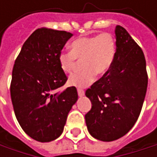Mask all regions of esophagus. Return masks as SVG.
Listing matches in <instances>:
<instances>
[{"instance_id": "34e87169", "label": "esophagus", "mask_w": 157, "mask_h": 157, "mask_svg": "<svg viewBox=\"0 0 157 157\" xmlns=\"http://www.w3.org/2000/svg\"><path fill=\"white\" fill-rule=\"evenodd\" d=\"M77 92H78V95L80 97H82V96H83L84 95V91L83 90H82V89H78L77 90Z\"/></svg>"}]
</instances>
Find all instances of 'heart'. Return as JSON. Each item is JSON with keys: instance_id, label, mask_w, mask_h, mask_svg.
Segmentation results:
<instances>
[{"instance_id": "b5f03b06", "label": "heart", "mask_w": 157, "mask_h": 157, "mask_svg": "<svg viewBox=\"0 0 157 157\" xmlns=\"http://www.w3.org/2000/svg\"><path fill=\"white\" fill-rule=\"evenodd\" d=\"M116 52L115 41L112 34L85 36L76 39L71 44V52H62L58 63L64 74L75 71L77 62L82 63V72L74 74L69 78V84L76 87H86L98 76L105 75L112 67Z\"/></svg>"}]
</instances>
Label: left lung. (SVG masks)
<instances>
[{
    "label": "left lung",
    "instance_id": "left-lung-1",
    "mask_svg": "<svg viewBox=\"0 0 157 157\" xmlns=\"http://www.w3.org/2000/svg\"><path fill=\"white\" fill-rule=\"evenodd\" d=\"M113 63L85 92L92 108L85 114L90 135L101 141L117 140L137 121L145 97L148 76L141 47L120 25L115 28Z\"/></svg>",
    "mask_w": 157,
    "mask_h": 157
}]
</instances>
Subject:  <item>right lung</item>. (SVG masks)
<instances>
[{"mask_svg":"<svg viewBox=\"0 0 157 157\" xmlns=\"http://www.w3.org/2000/svg\"><path fill=\"white\" fill-rule=\"evenodd\" d=\"M71 33L35 30L23 44L13 69L11 98L22 130L38 142L58 138L67 115L78 99L75 86L60 90L67 81L58 56Z\"/></svg>","mask_w":157,"mask_h":157,"instance_id":"obj_1","label":"right lung"}]
</instances>
